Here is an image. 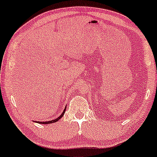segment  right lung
Masks as SVG:
<instances>
[{
  "label": "right lung",
  "mask_w": 157,
  "mask_h": 157,
  "mask_svg": "<svg viewBox=\"0 0 157 157\" xmlns=\"http://www.w3.org/2000/svg\"><path fill=\"white\" fill-rule=\"evenodd\" d=\"M66 107L65 108L64 111H63V113H61V115H60V116L58 117L57 118H56L55 120H51V121H46V122H40V121H35V122H37V123H40V124H51V123H53V122H56L58 121L59 120H60V118H62V117L63 116L64 113H65V111H66Z\"/></svg>",
  "instance_id": "add662e5"
}]
</instances>
